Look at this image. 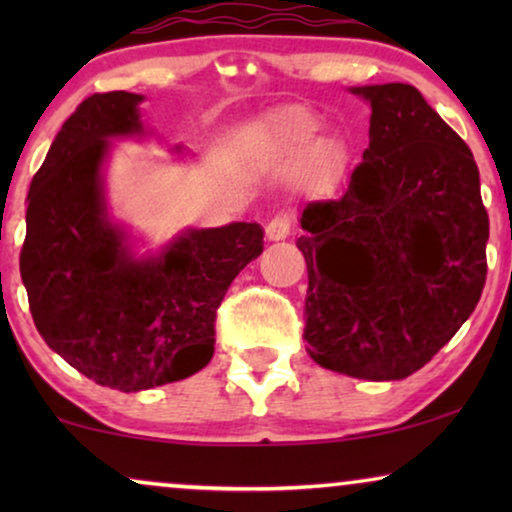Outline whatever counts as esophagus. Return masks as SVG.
I'll return each instance as SVG.
<instances>
[{
    "label": "esophagus",
    "mask_w": 512,
    "mask_h": 512,
    "mask_svg": "<svg viewBox=\"0 0 512 512\" xmlns=\"http://www.w3.org/2000/svg\"><path fill=\"white\" fill-rule=\"evenodd\" d=\"M291 223L293 216L289 212H277L265 223V235H268V240H286L291 235Z\"/></svg>",
    "instance_id": "esophagus-1"
}]
</instances>
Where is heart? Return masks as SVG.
Listing matches in <instances>:
<instances>
[{"label":"heart","instance_id":"b5f03b06","mask_svg":"<svg viewBox=\"0 0 512 512\" xmlns=\"http://www.w3.org/2000/svg\"><path fill=\"white\" fill-rule=\"evenodd\" d=\"M321 121L305 107H284L270 114L258 128V146L272 163H289L303 158V172L310 179H328L342 170L345 149L338 139H318Z\"/></svg>","mask_w":512,"mask_h":512}]
</instances>
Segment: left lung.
Wrapping results in <instances>:
<instances>
[{
	"instance_id": "8db88e82",
	"label": "left lung",
	"mask_w": 512,
	"mask_h": 512,
	"mask_svg": "<svg viewBox=\"0 0 512 512\" xmlns=\"http://www.w3.org/2000/svg\"><path fill=\"white\" fill-rule=\"evenodd\" d=\"M370 144L340 198L305 205L307 352L361 380H403L471 317L489 216L464 139L408 83L352 88Z\"/></svg>"
}]
</instances>
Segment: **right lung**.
<instances>
[{"label": "right lung", "mask_w": 512, "mask_h": 512, "mask_svg": "<svg viewBox=\"0 0 512 512\" xmlns=\"http://www.w3.org/2000/svg\"><path fill=\"white\" fill-rule=\"evenodd\" d=\"M142 95L83 100L53 139L27 193L20 277L46 345L102 387L142 391L184 380L214 354L228 286L261 256L263 228L186 230L163 254L135 258L107 216L109 139L139 135Z\"/></svg>", "instance_id": "right-lung-1"}]
</instances>
